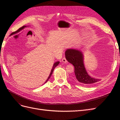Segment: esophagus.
Returning <instances> with one entry per match:
<instances>
[{
    "label": "esophagus",
    "mask_w": 120,
    "mask_h": 120,
    "mask_svg": "<svg viewBox=\"0 0 120 120\" xmlns=\"http://www.w3.org/2000/svg\"><path fill=\"white\" fill-rule=\"evenodd\" d=\"M62 61L63 63H67V60H66V59L65 57H64L63 59H62Z\"/></svg>",
    "instance_id": "34e87169"
}]
</instances>
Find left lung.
Here are the masks:
<instances>
[{"instance_id":"8db88e82","label":"left lung","mask_w":120,"mask_h":120,"mask_svg":"<svg viewBox=\"0 0 120 120\" xmlns=\"http://www.w3.org/2000/svg\"><path fill=\"white\" fill-rule=\"evenodd\" d=\"M67 60L75 68V79L76 82L85 86L93 85L100 79L93 78L88 75L83 64L82 52L78 49H68L65 52Z\"/></svg>"}]
</instances>
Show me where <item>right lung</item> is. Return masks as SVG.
Instances as JSON below:
<instances>
[{
    "label": "right lung",
    "instance_id": "obj_1",
    "mask_svg": "<svg viewBox=\"0 0 120 120\" xmlns=\"http://www.w3.org/2000/svg\"><path fill=\"white\" fill-rule=\"evenodd\" d=\"M25 27H26V26H22V27H21L20 28H24ZM19 30H20V28L19 29ZM59 64H60V61H56V62L55 63H54V64H53V66L52 68V70H51V72H50V74H49V77H48V79H46V82H45V83H46V82H47V81H48L49 80V78H50V77H51V75H52V72H53V70H54V68H55Z\"/></svg>",
    "mask_w": 120,
    "mask_h": 120
}]
</instances>
